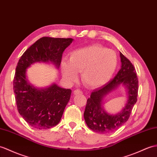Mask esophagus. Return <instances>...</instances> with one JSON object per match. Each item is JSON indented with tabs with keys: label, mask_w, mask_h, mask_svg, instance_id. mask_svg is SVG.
I'll return each mask as SVG.
<instances>
[{
	"label": "esophagus",
	"mask_w": 157,
	"mask_h": 157,
	"mask_svg": "<svg viewBox=\"0 0 157 157\" xmlns=\"http://www.w3.org/2000/svg\"><path fill=\"white\" fill-rule=\"evenodd\" d=\"M74 94H75V95H78V94H82L83 92L80 90L78 89V90H75L74 91Z\"/></svg>",
	"instance_id": "obj_1"
}]
</instances>
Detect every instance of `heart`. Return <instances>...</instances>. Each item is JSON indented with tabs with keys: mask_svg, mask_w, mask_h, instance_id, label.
<instances>
[{
	"mask_svg": "<svg viewBox=\"0 0 157 157\" xmlns=\"http://www.w3.org/2000/svg\"><path fill=\"white\" fill-rule=\"evenodd\" d=\"M117 65L118 57L114 51L92 45L72 51L68 61L61 62V69L67 82H74L77 73L81 72V79L87 86L98 87L110 81Z\"/></svg>",
	"mask_w": 157,
	"mask_h": 157,
	"instance_id": "heart-1",
	"label": "heart"
}]
</instances>
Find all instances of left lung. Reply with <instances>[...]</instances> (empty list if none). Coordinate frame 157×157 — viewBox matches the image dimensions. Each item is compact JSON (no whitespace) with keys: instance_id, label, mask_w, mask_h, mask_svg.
<instances>
[{"instance_id":"8db88e82","label":"left lung","mask_w":157,"mask_h":157,"mask_svg":"<svg viewBox=\"0 0 157 157\" xmlns=\"http://www.w3.org/2000/svg\"><path fill=\"white\" fill-rule=\"evenodd\" d=\"M121 68L115 77L99 88L93 90L87 100L84 119L87 126L95 132H114L128 120L137 101L138 82L132 63L120 52ZM121 85L127 90V100L122 110L115 115L108 114L103 109V100L108 94Z\"/></svg>"}]
</instances>
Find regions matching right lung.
Listing matches in <instances>:
<instances>
[{"label": "right lung", "instance_id": "add662e5", "mask_svg": "<svg viewBox=\"0 0 157 157\" xmlns=\"http://www.w3.org/2000/svg\"><path fill=\"white\" fill-rule=\"evenodd\" d=\"M73 41L71 38L42 37L25 51L18 62L13 80L17 110L36 129H48L60 122L71 90L56 83L46 87H35L27 80V70L37 62L51 63L58 70L62 54Z\"/></svg>", "mask_w": 157, "mask_h": 157}]
</instances>
